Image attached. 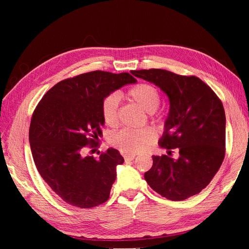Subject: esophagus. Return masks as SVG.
<instances>
[{
	"label": "esophagus",
	"instance_id": "34e87169",
	"mask_svg": "<svg viewBox=\"0 0 249 249\" xmlns=\"http://www.w3.org/2000/svg\"><path fill=\"white\" fill-rule=\"evenodd\" d=\"M123 157H124L125 161H130V160H133L136 156L134 154H124Z\"/></svg>",
	"mask_w": 249,
	"mask_h": 249
}]
</instances>
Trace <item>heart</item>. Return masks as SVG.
Here are the masks:
<instances>
[{
	"label": "heart",
	"mask_w": 249,
	"mask_h": 249,
	"mask_svg": "<svg viewBox=\"0 0 249 249\" xmlns=\"http://www.w3.org/2000/svg\"><path fill=\"white\" fill-rule=\"evenodd\" d=\"M127 96L145 112H155L160 105L158 89L149 83H139L127 92ZM120 98L116 93H110L102 102V115L106 124L114 127L118 124ZM156 131L152 127L142 129H122L110 136V144L123 154H137L145 151L156 141Z\"/></svg>",
	"instance_id": "obj_1"
}]
</instances>
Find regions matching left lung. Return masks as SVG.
I'll return each instance as SVG.
<instances>
[{
  "instance_id": "obj_1",
  "label": "left lung",
  "mask_w": 249,
  "mask_h": 249,
  "mask_svg": "<svg viewBox=\"0 0 249 249\" xmlns=\"http://www.w3.org/2000/svg\"><path fill=\"white\" fill-rule=\"evenodd\" d=\"M137 78L154 83L170 103L165 131L158 144L168 155L153 156L144 178L153 190L172 201L199 194L212 181L225 158L226 115L213 89L195 76L165 70L134 71ZM178 148L173 159L171 149Z\"/></svg>"
}]
</instances>
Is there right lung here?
Instances as JSON below:
<instances>
[{
  "mask_svg": "<svg viewBox=\"0 0 249 249\" xmlns=\"http://www.w3.org/2000/svg\"><path fill=\"white\" fill-rule=\"evenodd\" d=\"M136 82L128 72L89 71L56 83L37 105L29 130L32 155L44 181L66 203L91 209L109 199L124 158L115 149L97 160L91 155L103 135L100 107L108 94ZM87 145L93 149L89 155Z\"/></svg>",
  "mask_w": 249,
  "mask_h": 249,
  "instance_id": "right-lung-1",
  "label": "right lung"
}]
</instances>
